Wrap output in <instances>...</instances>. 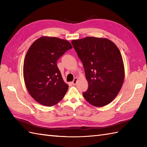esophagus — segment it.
Here are the masks:
<instances>
[{
	"label": "esophagus",
	"instance_id": "esophagus-1",
	"mask_svg": "<svg viewBox=\"0 0 147 147\" xmlns=\"http://www.w3.org/2000/svg\"><path fill=\"white\" fill-rule=\"evenodd\" d=\"M77 81H78V78H75L74 79V80L73 81V82H72V84H73V85H76V83H77Z\"/></svg>",
	"mask_w": 147,
	"mask_h": 147
}]
</instances>
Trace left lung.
I'll use <instances>...</instances> for the list:
<instances>
[{
	"mask_svg": "<svg viewBox=\"0 0 147 147\" xmlns=\"http://www.w3.org/2000/svg\"><path fill=\"white\" fill-rule=\"evenodd\" d=\"M82 61L88 88L83 95L95 107L116 97L123 86L124 67L119 50L110 40L88 36L71 42Z\"/></svg>",
	"mask_w": 147,
	"mask_h": 147,
	"instance_id": "obj_1",
	"label": "left lung"
}]
</instances>
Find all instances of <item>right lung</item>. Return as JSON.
Returning a JSON list of instances; mask_svg holds the SVG:
<instances>
[{"mask_svg": "<svg viewBox=\"0 0 147 147\" xmlns=\"http://www.w3.org/2000/svg\"><path fill=\"white\" fill-rule=\"evenodd\" d=\"M73 48L67 40L42 36L28 51L23 65L24 83L30 95L39 104L53 106L63 98L68 90L57 61Z\"/></svg>", "mask_w": 147, "mask_h": 147, "instance_id": "1", "label": "right lung"}]
</instances>
